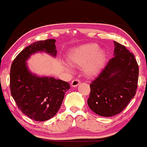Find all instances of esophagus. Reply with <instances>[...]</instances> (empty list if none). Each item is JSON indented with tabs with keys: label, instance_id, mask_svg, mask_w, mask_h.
Returning <instances> with one entry per match:
<instances>
[{
	"label": "esophagus",
	"instance_id": "1",
	"mask_svg": "<svg viewBox=\"0 0 147 147\" xmlns=\"http://www.w3.org/2000/svg\"><path fill=\"white\" fill-rule=\"evenodd\" d=\"M80 81L79 80H77V79H75V80H74L71 82V87H73V88L77 87L78 85H80Z\"/></svg>",
	"mask_w": 147,
	"mask_h": 147
}]
</instances>
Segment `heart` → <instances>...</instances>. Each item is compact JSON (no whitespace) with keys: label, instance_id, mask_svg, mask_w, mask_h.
Instances as JSON below:
<instances>
[{"label":"heart","instance_id":"1","mask_svg":"<svg viewBox=\"0 0 147 147\" xmlns=\"http://www.w3.org/2000/svg\"><path fill=\"white\" fill-rule=\"evenodd\" d=\"M67 62L76 67L83 66L85 74L88 76H96L102 71L107 59V53L99 49L97 44L87 43L72 49L67 54ZM71 71L69 66L66 67Z\"/></svg>","mask_w":147,"mask_h":147}]
</instances>
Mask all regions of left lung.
<instances>
[{
  "label": "left lung",
  "instance_id": "1",
  "mask_svg": "<svg viewBox=\"0 0 147 147\" xmlns=\"http://www.w3.org/2000/svg\"><path fill=\"white\" fill-rule=\"evenodd\" d=\"M114 57L90 85V109L97 115L110 117L120 113L135 96L138 65L124 45L114 41Z\"/></svg>",
  "mask_w": 147,
  "mask_h": 147
}]
</instances>
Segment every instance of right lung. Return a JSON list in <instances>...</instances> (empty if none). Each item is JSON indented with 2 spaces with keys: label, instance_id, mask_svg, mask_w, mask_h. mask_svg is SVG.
Masks as SVG:
<instances>
[{
  "label": "right lung",
  "instance_id": "obj_1",
  "mask_svg": "<svg viewBox=\"0 0 147 147\" xmlns=\"http://www.w3.org/2000/svg\"><path fill=\"white\" fill-rule=\"evenodd\" d=\"M56 40L37 41L26 47L16 57L10 69V90L17 106L23 114L37 121H44L57 114L62 105L68 82L52 76H39L27 65L28 58L37 52L57 56Z\"/></svg>",
  "mask_w": 147,
  "mask_h": 147
}]
</instances>
